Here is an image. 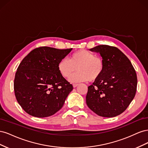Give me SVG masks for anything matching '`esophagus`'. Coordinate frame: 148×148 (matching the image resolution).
<instances>
[{
    "mask_svg": "<svg viewBox=\"0 0 148 148\" xmlns=\"http://www.w3.org/2000/svg\"><path fill=\"white\" fill-rule=\"evenodd\" d=\"M78 85V84H73V88H75V87H77Z\"/></svg>",
    "mask_w": 148,
    "mask_h": 148,
    "instance_id": "34e87169",
    "label": "esophagus"
}]
</instances>
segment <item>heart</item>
Segmentation results:
<instances>
[{
  "label": "heart",
  "instance_id": "heart-1",
  "mask_svg": "<svg viewBox=\"0 0 148 148\" xmlns=\"http://www.w3.org/2000/svg\"><path fill=\"white\" fill-rule=\"evenodd\" d=\"M104 61L101 57L95 56L87 50H79L73 53L70 60L62 58L57 65L60 74L64 78H68L77 69V72L70 76L71 83L82 82H95L104 72Z\"/></svg>",
  "mask_w": 148,
  "mask_h": 148
}]
</instances>
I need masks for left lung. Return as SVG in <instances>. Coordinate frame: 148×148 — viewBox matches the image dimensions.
I'll list each match as a JSON object with an SVG mask.
<instances>
[{
  "label": "left lung",
  "mask_w": 148,
  "mask_h": 148,
  "mask_svg": "<svg viewBox=\"0 0 148 148\" xmlns=\"http://www.w3.org/2000/svg\"><path fill=\"white\" fill-rule=\"evenodd\" d=\"M90 51L100 53L105 67L101 77L88 86L86 104L101 117H115L127 109L135 96V70L128 57L117 47L99 45Z\"/></svg>",
  "instance_id": "8db88e82"
}]
</instances>
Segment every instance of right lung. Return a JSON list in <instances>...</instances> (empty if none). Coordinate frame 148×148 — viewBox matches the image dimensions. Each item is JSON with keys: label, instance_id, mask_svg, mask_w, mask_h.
<instances>
[{"label": "right lung", "instance_id": "add662e5", "mask_svg": "<svg viewBox=\"0 0 148 148\" xmlns=\"http://www.w3.org/2000/svg\"><path fill=\"white\" fill-rule=\"evenodd\" d=\"M72 49L40 47L22 60L14 79L16 99L26 113L43 118L63 107L73 86L62 77L57 65Z\"/></svg>", "mask_w": 148, "mask_h": 148}]
</instances>
